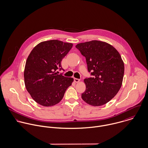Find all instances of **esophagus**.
<instances>
[{"mask_svg": "<svg viewBox=\"0 0 148 148\" xmlns=\"http://www.w3.org/2000/svg\"><path fill=\"white\" fill-rule=\"evenodd\" d=\"M80 79H77V78H74V82H75V83H78V82H80Z\"/></svg>", "mask_w": 148, "mask_h": 148, "instance_id": "34e87169", "label": "esophagus"}]
</instances>
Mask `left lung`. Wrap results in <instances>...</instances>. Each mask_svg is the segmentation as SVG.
<instances>
[{
  "label": "left lung",
  "mask_w": 148,
  "mask_h": 148,
  "mask_svg": "<svg viewBox=\"0 0 148 148\" xmlns=\"http://www.w3.org/2000/svg\"><path fill=\"white\" fill-rule=\"evenodd\" d=\"M76 48L84 56L90 77L84 79L83 100L92 106L106 104L119 91L123 80L124 64L119 52L111 45L98 40L77 44Z\"/></svg>",
  "instance_id": "obj_1"
}]
</instances>
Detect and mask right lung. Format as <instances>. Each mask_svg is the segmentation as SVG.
<instances>
[{
  "mask_svg": "<svg viewBox=\"0 0 148 148\" xmlns=\"http://www.w3.org/2000/svg\"><path fill=\"white\" fill-rule=\"evenodd\" d=\"M73 46L72 43L51 40L38 44L29 55L25 66V88L38 104L51 106L58 104L73 79L58 74L61 62Z\"/></svg>",
  "mask_w": 148,
  "mask_h": 148,
  "instance_id": "right-lung-1",
  "label": "right lung"
}]
</instances>
